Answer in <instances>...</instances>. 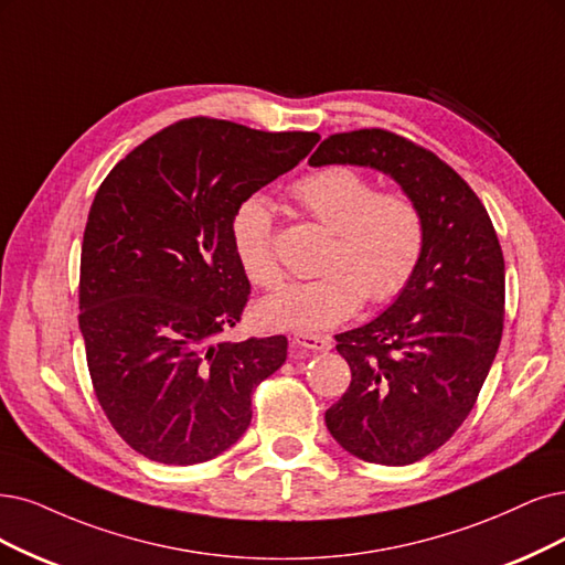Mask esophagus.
Masks as SVG:
<instances>
[{
	"label": "esophagus",
	"instance_id": "1",
	"mask_svg": "<svg viewBox=\"0 0 565 565\" xmlns=\"http://www.w3.org/2000/svg\"><path fill=\"white\" fill-rule=\"evenodd\" d=\"M296 349H305V351H328L330 349V340L323 335H309V332H298L290 340Z\"/></svg>",
	"mask_w": 565,
	"mask_h": 565
}]
</instances>
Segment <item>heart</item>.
Here are the masks:
<instances>
[{
    "label": "heart",
    "instance_id": "b5f03b06",
    "mask_svg": "<svg viewBox=\"0 0 565 565\" xmlns=\"http://www.w3.org/2000/svg\"><path fill=\"white\" fill-rule=\"evenodd\" d=\"M294 198L332 233L323 275L288 286L258 307L269 328L317 332L349 321L363 307L386 305L412 281L424 256L426 227L405 193H377L351 167H326L294 185ZM230 239L244 275L260 288H279L284 269L275 254L271 204L250 195L230 218Z\"/></svg>",
    "mask_w": 565,
    "mask_h": 565
}]
</instances>
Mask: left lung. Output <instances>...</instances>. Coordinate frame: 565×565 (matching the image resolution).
Returning a JSON list of instances; mask_svg holds the SVG:
<instances>
[{"label": "left lung", "mask_w": 565, "mask_h": 565, "mask_svg": "<svg viewBox=\"0 0 565 565\" xmlns=\"http://www.w3.org/2000/svg\"><path fill=\"white\" fill-rule=\"evenodd\" d=\"M311 167H370L419 206L426 244L403 294L335 335L351 384L326 412L338 445L380 466L443 447L475 407L503 335L505 260L472 188L435 153L386 130L332 135Z\"/></svg>", "instance_id": "obj_1"}]
</instances>
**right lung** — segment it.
Masks as SVG:
<instances>
[{"label":"right lung","mask_w":565,"mask_h":565,"mask_svg":"<svg viewBox=\"0 0 565 565\" xmlns=\"http://www.w3.org/2000/svg\"><path fill=\"white\" fill-rule=\"evenodd\" d=\"M319 139L191 118L102 181L81 246L78 328L104 414L151 461L193 466L233 447L254 388L284 365V335L218 340L250 290L230 218Z\"/></svg>","instance_id":"1"}]
</instances>
